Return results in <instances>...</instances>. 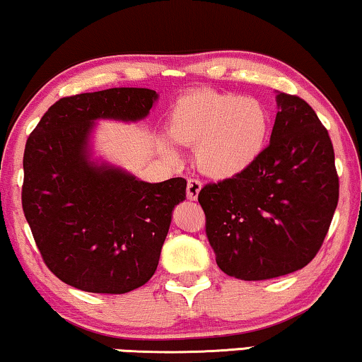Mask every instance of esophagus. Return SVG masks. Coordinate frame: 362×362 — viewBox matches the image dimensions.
<instances>
[{
    "label": "esophagus",
    "instance_id": "34e87169",
    "mask_svg": "<svg viewBox=\"0 0 362 362\" xmlns=\"http://www.w3.org/2000/svg\"><path fill=\"white\" fill-rule=\"evenodd\" d=\"M199 191H202V181L194 180V177H189L188 180V198L191 199V202L198 198Z\"/></svg>",
    "mask_w": 362,
    "mask_h": 362
}]
</instances>
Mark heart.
<instances>
[{"mask_svg":"<svg viewBox=\"0 0 362 362\" xmlns=\"http://www.w3.org/2000/svg\"><path fill=\"white\" fill-rule=\"evenodd\" d=\"M270 115L260 100L213 90L181 97L169 115V134L194 147V163L211 177H231L255 163L265 147ZM168 158L176 153L163 144Z\"/></svg>","mask_w":362,"mask_h":362,"instance_id":"obj_1","label":"heart"}]
</instances>
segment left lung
Returning <instances> with one entry per match:
<instances>
[{
  "label": "left lung",
  "instance_id": "1",
  "mask_svg": "<svg viewBox=\"0 0 362 362\" xmlns=\"http://www.w3.org/2000/svg\"><path fill=\"white\" fill-rule=\"evenodd\" d=\"M276 102L270 144L255 163L198 194L218 267L240 280L304 269L322 247L339 202L327 129L300 97L279 93Z\"/></svg>",
  "mask_w": 362,
  "mask_h": 362
}]
</instances>
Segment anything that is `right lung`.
<instances>
[{"label": "right lung", "instance_id": "right-lung-1", "mask_svg": "<svg viewBox=\"0 0 362 362\" xmlns=\"http://www.w3.org/2000/svg\"><path fill=\"white\" fill-rule=\"evenodd\" d=\"M158 99L149 88H107L57 100L30 134L21 204L45 265L93 293H126L158 269L186 180L144 182L88 163L95 119L139 120Z\"/></svg>", "mask_w": 362, "mask_h": 362}]
</instances>
